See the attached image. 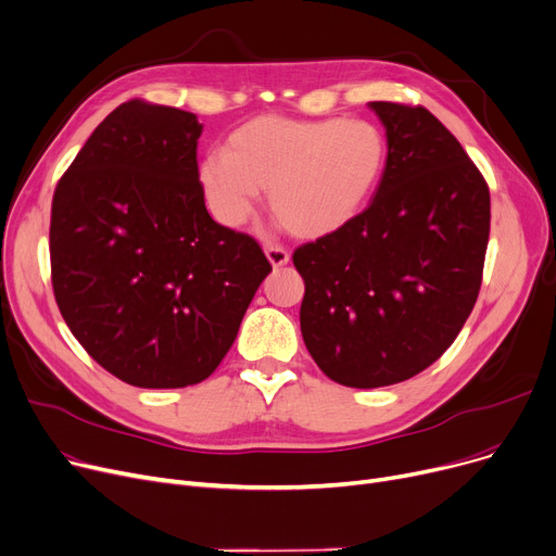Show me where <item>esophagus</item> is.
Here are the masks:
<instances>
[{
	"label": "esophagus",
	"mask_w": 556,
	"mask_h": 556,
	"mask_svg": "<svg viewBox=\"0 0 556 556\" xmlns=\"http://www.w3.org/2000/svg\"><path fill=\"white\" fill-rule=\"evenodd\" d=\"M266 256H268V261L273 263V268H281V266H286V263L290 261L288 250L281 248V245H277V243H268V245H266Z\"/></svg>",
	"instance_id": "obj_1"
}]
</instances>
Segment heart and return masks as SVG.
I'll list each match as a JSON object with an SVG mask.
<instances>
[{
	"instance_id": "b5f03b06",
	"label": "heart",
	"mask_w": 556,
	"mask_h": 556,
	"mask_svg": "<svg viewBox=\"0 0 556 556\" xmlns=\"http://www.w3.org/2000/svg\"><path fill=\"white\" fill-rule=\"evenodd\" d=\"M388 166V139L361 119H300L263 114L233 130L223 155L200 164L214 214L243 223L258 191L295 237L319 239L352 223L374 198Z\"/></svg>"
}]
</instances>
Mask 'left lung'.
Segmentation results:
<instances>
[{
  "label": "left lung",
  "instance_id": "1",
  "mask_svg": "<svg viewBox=\"0 0 556 556\" xmlns=\"http://www.w3.org/2000/svg\"><path fill=\"white\" fill-rule=\"evenodd\" d=\"M388 166L369 207L300 245V327L331 381L383 388L417 376L453 344L484 270V175L424 105L374 101Z\"/></svg>",
  "mask_w": 556,
  "mask_h": 556
}]
</instances>
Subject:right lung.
Returning a JSON list of instances; mask_svg holds the SVG:
<instances>
[{"instance_id":"right-lung-1","label":"right lung","mask_w":556,"mask_h":556,"mask_svg":"<svg viewBox=\"0 0 556 556\" xmlns=\"http://www.w3.org/2000/svg\"><path fill=\"white\" fill-rule=\"evenodd\" d=\"M200 132L193 112L126 101L53 191L55 304L85 352L135 388L204 381L273 270L250 233L204 207Z\"/></svg>"}]
</instances>
